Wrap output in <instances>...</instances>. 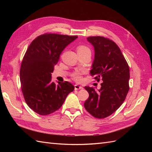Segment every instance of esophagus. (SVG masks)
I'll use <instances>...</instances> for the list:
<instances>
[{
	"label": "esophagus",
	"mask_w": 152,
	"mask_h": 152,
	"mask_svg": "<svg viewBox=\"0 0 152 152\" xmlns=\"http://www.w3.org/2000/svg\"><path fill=\"white\" fill-rule=\"evenodd\" d=\"M74 89H75L76 90H79V89H82L83 88L82 86H80L78 84H76L75 86H74Z\"/></svg>",
	"instance_id": "34e87169"
}]
</instances>
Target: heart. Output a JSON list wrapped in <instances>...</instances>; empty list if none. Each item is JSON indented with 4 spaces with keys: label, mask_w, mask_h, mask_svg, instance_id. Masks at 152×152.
I'll list each match as a JSON object with an SVG mask.
<instances>
[{
    "label": "heart",
    "mask_w": 152,
    "mask_h": 152,
    "mask_svg": "<svg viewBox=\"0 0 152 152\" xmlns=\"http://www.w3.org/2000/svg\"><path fill=\"white\" fill-rule=\"evenodd\" d=\"M77 51H78V53H91V50H90L89 48L86 46H84V45H80V46H78L77 48ZM80 72H76L73 74V78L74 80H77V81H80V80H81L82 78H81V75H80Z\"/></svg>",
    "instance_id": "heart-1"
}]
</instances>
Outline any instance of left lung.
<instances>
[{
	"label": "left lung",
	"mask_w": 152,
	"mask_h": 152,
	"mask_svg": "<svg viewBox=\"0 0 152 152\" xmlns=\"http://www.w3.org/2000/svg\"><path fill=\"white\" fill-rule=\"evenodd\" d=\"M87 40L95 50L90 74L97 81L101 79L102 83L98 90L85 87L89 96L84 107L95 118L102 119L112 114L124 102L129 89V68L114 42L102 37H91Z\"/></svg>",
	"instance_id": "8db88e82"
}]
</instances>
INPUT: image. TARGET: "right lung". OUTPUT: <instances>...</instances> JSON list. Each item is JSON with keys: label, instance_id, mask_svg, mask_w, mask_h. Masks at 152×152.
<instances>
[{"label": "right lung", "instance_id": "right-lung-1", "mask_svg": "<svg viewBox=\"0 0 152 152\" xmlns=\"http://www.w3.org/2000/svg\"><path fill=\"white\" fill-rule=\"evenodd\" d=\"M77 38L44 34L28 46L21 63L20 82L25 102L37 114L48 115L56 112L74 91V86L70 82H58L56 84L51 82V73L62 51Z\"/></svg>", "mask_w": 152, "mask_h": 152}]
</instances>
